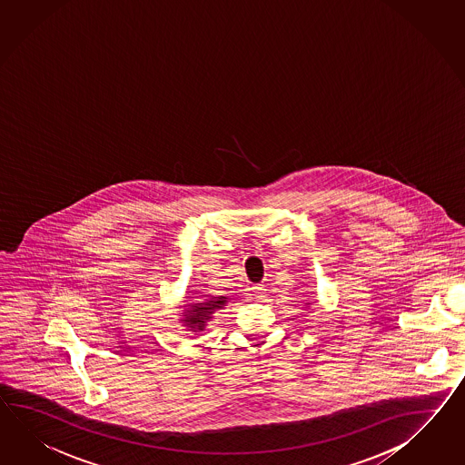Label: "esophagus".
I'll return each instance as SVG.
<instances>
[{
  "instance_id": "1",
  "label": "esophagus",
  "mask_w": 465,
  "mask_h": 465,
  "mask_svg": "<svg viewBox=\"0 0 465 465\" xmlns=\"http://www.w3.org/2000/svg\"><path fill=\"white\" fill-rule=\"evenodd\" d=\"M267 294V289H265V285H262V283H257V285H252L250 287V295H253L255 299H262V297H265Z\"/></svg>"
}]
</instances>
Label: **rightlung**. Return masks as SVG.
<instances>
[{
	"instance_id": "1",
	"label": "right lung",
	"mask_w": 465,
	"mask_h": 465,
	"mask_svg": "<svg viewBox=\"0 0 465 465\" xmlns=\"http://www.w3.org/2000/svg\"><path fill=\"white\" fill-rule=\"evenodd\" d=\"M225 297H218L215 301H208V302H200V304H193L190 311L184 312V322L188 328L193 331H203L204 324L210 321V317L213 314L215 309L225 306Z\"/></svg>"
}]
</instances>
